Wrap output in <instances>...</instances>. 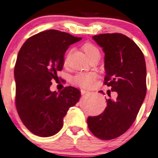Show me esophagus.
Wrapping results in <instances>:
<instances>
[{
	"instance_id": "34e87169",
	"label": "esophagus",
	"mask_w": 158,
	"mask_h": 158,
	"mask_svg": "<svg viewBox=\"0 0 158 158\" xmlns=\"http://www.w3.org/2000/svg\"><path fill=\"white\" fill-rule=\"evenodd\" d=\"M89 91H85V90H81V94H88Z\"/></svg>"
}]
</instances>
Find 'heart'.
Listing matches in <instances>:
<instances>
[{"label":"heart","mask_w":158,"mask_h":158,"mask_svg":"<svg viewBox=\"0 0 158 158\" xmlns=\"http://www.w3.org/2000/svg\"><path fill=\"white\" fill-rule=\"evenodd\" d=\"M86 58H90L91 57H100V51L94 45L87 43L84 44L82 47ZM96 79V75L92 73H79L76 75L73 79V82L76 85L82 88H90L92 86Z\"/></svg>","instance_id":"obj_1"}]
</instances>
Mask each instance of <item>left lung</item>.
<instances>
[{"instance_id": "obj_1", "label": "left lung", "mask_w": 158, "mask_h": 158, "mask_svg": "<svg viewBox=\"0 0 158 158\" xmlns=\"http://www.w3.org/2000/svg\"><path fill=\"white\" fill-rule=\"evenodd\" d=\"M92 38L105 54L104 83L118 97L106 100L100 115L89 116L88 126L96 137L113 139L131 127L143 104L146 94L145 60L137 45L124 34H103Z\"/></svg>"}]
</instances>
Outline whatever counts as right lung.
I'll return each mask as SVG.
<instances>
[{"label": "right lung", "instance_id": "right-lung-1", "mask_svg": "<svg viewBox=\"0 0 158 158\" xmlns=\"http://www.w3.org/2000/svg\"><path fill=\"white\" fill-rule=\"evenodd\" d=\"M81 40L48 30L27 39L19 52L14 69L15 106L24 125L37 136L48 137L59 132L67 111L80 98L74 87L58 93L51 91L50 86L63 68L67 48Z\"/></svg>", "mask_w": 158, "mask_h": 158}]
</instances>
